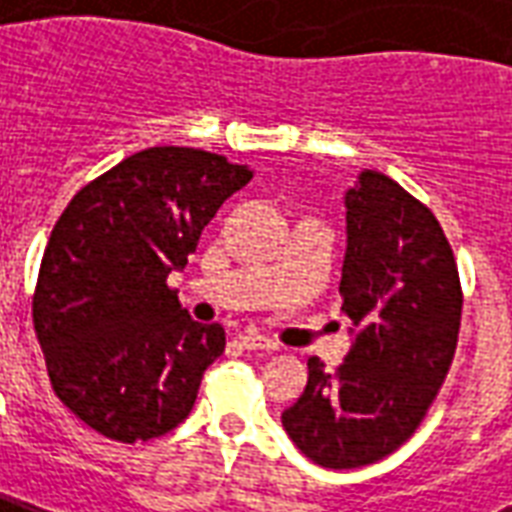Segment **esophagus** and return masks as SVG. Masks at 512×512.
I'll list each match as a JSON object with an SVG mask.
<instances>
[{"label":"esophagus","mask_w":512,"mask_h":512,"mask_svg":"<svg viewBox=\"0 0 512 512\" xmlns=\"http://www.w3.org/2000/svg\"><path fill=\"white\" fill-rule=\"evenodd\" d=\"M237 341H240L242 349H253V352H275L278 349V343L259 333H242Z\"/></svg>","instance_id":"esophagus-1"}]
</instances>
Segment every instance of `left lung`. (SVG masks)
<instances>
[{"label":"left lung","instance_id":"obj_1","mask_svg":"<svg viewBox=\"0 0 512 512\" xmlns=\"http://www.w3.org/2000/svg\"><path fill=\"white\" fill-rule=\"evenodd\" d=\"M341 300L352 349L335 374L308 360V384L281 423L313 464L357 469L420 428L453 365L464 308L439 220L379 171L346 193Z\"/></svg>","mask_w":512,"mask_h":512}]
</instances>
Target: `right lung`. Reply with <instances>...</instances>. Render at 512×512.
<instances>
[{"instance_id": "obj_1", "label": "right lung", "mask_w": 512, "mask_h": 512, "mask_svg": "<svg viewBox=\"0 0 512 512\" xmlns=\"http://www.w3.org/2000/svg\"><path fill=\"white\" fill-rule=\"evenodd\" d=\"M251 169L193 147H149L92 179L48 237L32 322L62 404L106 439L136 445L174 431L220 324L193 322L166 278Z\"/></svg>"}]
</instances>
